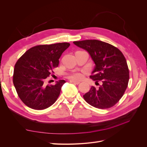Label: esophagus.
<instances>
[{
    "label": "esophagus",
    "mask_w": 147,
    "mask_h": 147,
    "mask_svg": "<svg viewBox=\"0 0 147 147\" xmlns=\"http://www.w3.org/2000/svg\"><path fill=\"white\" fill-rule=\"evenodd\" d=\"M70 83H74V84H78L80 83V82L73 80H70Z\"/></svg>",
    "instance_id": "esophagus-1"
}]
</instances>
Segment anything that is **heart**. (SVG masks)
I'll return each instance as SVG.
<instances>
[{"instance_id":"heart-1","label":"heart","mask_w":147,"mask_h":147,"mask_svg":"<svg viewBox=\"0 0 147 147\" xmlns=\"http://www.w3.org/2000/svg\"><path fill=\"white\" fill-rule=\"evenodd\" d=\"M67 76L70 79L80 80L83 78V74L79 72H74L67 74Z\"/></svg>"}]
</instances>
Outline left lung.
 Masks as SVG:
<instances>
[{"label":"left lung","instance_id":"8db88e82","mask_svg":"<svg viewBox=\"0 0 147 147\" xmlns=\"http://www.w3.org/2000/svg\"><path fill=\"white\" fill-rule=\"evenodd\" d=\"M74 43L89 53L96 65L90 78L102 83L98 88L91 86L83 95L84 99L97 109L112 107L121 98L128 85L129 72L125 57L117 47L97 40Z\"/></svg>","mask_w":147,"mask_h":147}]
</instances>
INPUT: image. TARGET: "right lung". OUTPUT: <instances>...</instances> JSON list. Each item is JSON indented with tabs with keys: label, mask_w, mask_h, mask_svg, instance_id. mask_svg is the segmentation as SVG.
Masks as SVG:
<instances>
[{
	"label": "right lung",
	"mask_w": 147,
	"mask_h": 147,
	"mask_svg": "<svg viewBox=\"0 0 147 147\" xmlns=\"http://www.w3.org/2000/svg\"><path fill=\"white\" fill-rule=\"evenodd\" d=\"M69 43L37 45L26 51L17 61L13 76L17 94L28 107L34 110L48 108L56 101L64 80L55 85L44 84L45 79L54 73L59 65V59Z\"/></svg>",
	"instance_id": "1"
}]
</instances>
